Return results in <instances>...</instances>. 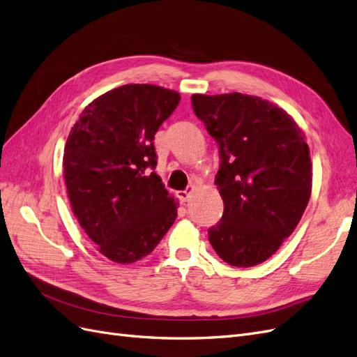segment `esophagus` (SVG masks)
<instances>
[{
  "label": "esophagus",
  "mask_w": 357,
  "mask_h": 357,
  "mask_svg": "<svg viewBox=\"0 0 357 357\" xmlns=\"http://www.w3.org/2000/svg\"><path fill=\"white\" fill-rule=\"evenodd\" d=\"M192 188H189V189H186V190H180V192H177V197H178V199L181 201V202H188L189 199H190V197H192Z\"/></svg>",
  "instance_id": "1"
}]
</instances>
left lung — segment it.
<instances>
[{
  "label": "left lung",
  "mask_w": 357,
  "mask_h": 357,
  "mask_svg": "<svg viewBox=\"0 0 357 357\" xmlns=\"http://www.w3.org/2000/svg\"><path fill=\"white\" fill-rule=\"evenodd\" d=\"M219 144L220 222L208 240L226 264L248 268L271 257L295 231L311 195L312 167L302 129L283 109L238 92L192 95Z\"/></svg>",
  "instance_id": "obj_1"
}]
</instances>
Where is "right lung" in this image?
Returning a JSON list of instances; mask_svg holds the SVG:
<instances>
[{
	"label": "right lung",
	"instance_id": "add662e5",
	"mask_svg": "<svg viewBox=\"0 0 357 357\" xmlns=\"http://www.w3.org/2000/svg\"><path fill=\"white\" fill-rule=\"evenodd\" d=\"M180 93L125 84L82 112L63 149V177L75 218L100 253L132 264L153 252L177 218L156 167L155 134Z\"/></svg>",
	"mask_w": 357,
	"mask_h": 357
}]
</instances>
